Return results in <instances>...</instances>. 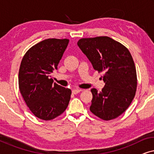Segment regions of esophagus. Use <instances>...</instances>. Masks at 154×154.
Masks as SVG:
<instances>
[{
  "instance_id": "esophagus-1",
  "label": "esophagus",
  "mask_w": 154,
  "mask_h": 154,
  "mask_svg": "<svg viewBox=\"0 0 154 154\" xmlns=\"http://www.w3.org/2000/svg\"><path fill=\"white\" fill-rule=\"evenodd\" d=\"M81 91H82L81 89H77V88H76V89H74V90H72V93L75 94L79 93V92H81Z\"/></svg>"
}]
</instances>
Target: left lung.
<instances>
[{"label":"left lung","mask_w":154,"mask_h":154,"mask_svg":"<svg viewBox=\"0 0 154 154\" xmlns=\"http://www.w3.org/2000/svg\"><path fill=\"white\" fill-rule=\"evenodd\" d=\"M77 45L92 64L103 72L105 83L102 91L91 89L90 110L105 121L121 115L131 104L137 89L133 59L125 46L108 36L81 38Z\"/></svg>","instance_id":"1"}]
</instances>
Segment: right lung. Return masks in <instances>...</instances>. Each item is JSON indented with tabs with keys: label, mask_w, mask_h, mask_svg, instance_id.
Listing matches in <instances>:
<instances>
[{
	"label": "right lung",
	"mask_w": 154,
	"mask_h": 154,
	"mask_svg": "<svg viewBox=\"0 0 154 154\" xmlns=\"http://www.w3.org/2000/svg\"><path fill=\"white\" fill-rule=\"evenodd\" d=\"M68 39L48 38L31 47L24 54L19 71V88L31 112L49 121L68 106L71 91L51 79L68 45Z\"/></svg>",
	"instance_id": "1"
}]
</instances>
